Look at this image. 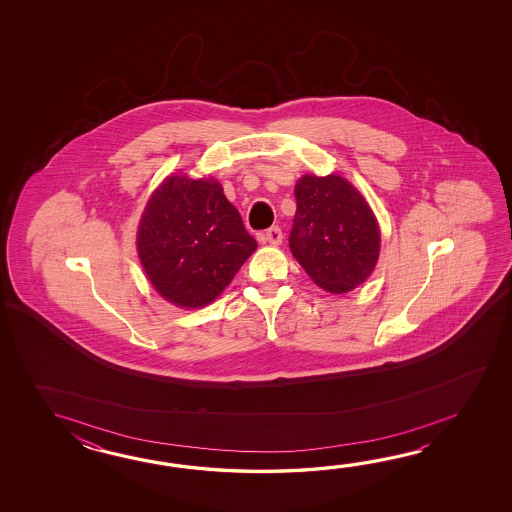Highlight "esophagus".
I'll list each match as a JSON object with an SVG mask.
<instances>
[{"instance_id": "34e87169", "label": "esophagus", "mask_w": 512, "mask_h": 512, "mask_svg": "<svg viewBox=\"0 0 512 512\" xmlns=\"http://www.w3.org/2000/svg\"><path fill=\"white\" fill-rule=\"evenodd\" d=\"M263 240L267 241V243H271V245H280L283 240L282 229H280V227H272V229L265 232Z\"/></svg>"}]
</instances>
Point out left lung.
<instances>
[{
    "instance_id": "8db88e82",
    "label": "left lung",
    "mask_w": 512,
    "mask_h": 512,
    "mask_svg": "<svg viewBox=\"0 0 512 512\" xmlns=\"http://www.w3.org/2000/svg\"><path fill=\"white\" fill-rule=\"evenodd\" d=\"M289 247L327 293H349L368 280L381 251V230L366 199L340 175H304L294 186Z\"/></svg>"
}]
</instances>
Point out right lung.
<instances>
[{
	"mask_svg": "<svg viewBox=\"0 0 512 512\" xmlns=\"http://www.w3.org/2000/svg\"><path fill=\"white\" fill-rule=\"evenodd\" d=\"M258 243L216 179L170 175L153 192L137 252L155 291L179 307H205L232 282Z\"/></svg>",
	"mask_w": 512,
	"mask_h": 512,
	"instance_id": "obj_1",
	"label": "right lung"
}]
</instances>
